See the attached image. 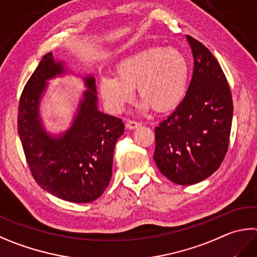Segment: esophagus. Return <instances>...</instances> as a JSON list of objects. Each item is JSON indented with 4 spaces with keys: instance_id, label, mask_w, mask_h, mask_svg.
<instances>
[{
    "instance_id": "1",
    "label": "esophagus",
    "mask_w": 257,
    "mask_h": 257,
    "mask_svg": "<svg viewBox=\"0 0 257 257\" xmlns=\"http://www.w3.org/2000/svg\"><path fill=\"white\" fill-rule=\"evenodd\" d=\"M125 125H127L128 129H136L138 127H141L142 123L138 122V121H135V120H128L127 123H125Z\"/></svg>"
}]
</instances>
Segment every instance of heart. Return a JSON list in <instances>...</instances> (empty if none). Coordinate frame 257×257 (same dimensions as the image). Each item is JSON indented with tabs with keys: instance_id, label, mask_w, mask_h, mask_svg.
I'll use <instances>...</instances> for the list:
<instances>
[{
	"instance_id": "obj_1",
	"label": "heart",
	"mask_w": 257,
	"mask_h": 257,
	"mask_svg": "<svg viewBox=\"0 0 257 257\" xmlns=\"http://www.w3.org/2000/svg\"><path fill=\"white\" fill-rule=\"evenodd\" d=\"M114 74L102 75L99 81L101 97L114 113L133 100L134 87L143 99L141 109L153 106L156 111L175 108L188 90V60L175 48L154 46L138 50L121 59Z\"/></svg>"
}]
</instances>
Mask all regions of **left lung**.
I'll list each match as a JSON object with an SVG mask.
<instances>
[{
  "label": "left lung",
  "mask_w": 257,
  "mask_h": 257,
  "mask_svg": "<svg viewBox=\"0 0 257 257\" xmlns=\"http://www.w3.org/2000/svg\"><path fill=\"white\" fill-rule=\"evenodd\" d=\"M194 59L184 99L155 127L154 161L161 173L181 185L206 180L226 156L232 97L225 73L210 50L186 36Z\"/></svg>",
  "instance_id": "1"
}]
</instances>
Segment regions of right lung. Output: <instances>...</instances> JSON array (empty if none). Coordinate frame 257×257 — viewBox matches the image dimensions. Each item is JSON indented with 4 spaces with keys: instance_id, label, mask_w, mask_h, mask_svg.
<instances>
[{
    "instance_id": "1",
    "label": "right lung",
    "mask_w": 257,
    "mask_h": 257,
    "mask_svg": "<svg viewBox=\"0 0 257 257\" xmlns=\"http://www.w3.org/2000/svg\"><path fill=\"white\" fill-rule=\"evenodd\" d=\"M63 72V64L56 63L51 53L40 60L19 101L18 133L37 183L55 197L87 203L108 188L114 146L124 124L116 116L97 110L95 80L88 76V90L71 129L59 138L46 134L39 119V100L46 81Z\"/></svg>"
}]
</instances>
